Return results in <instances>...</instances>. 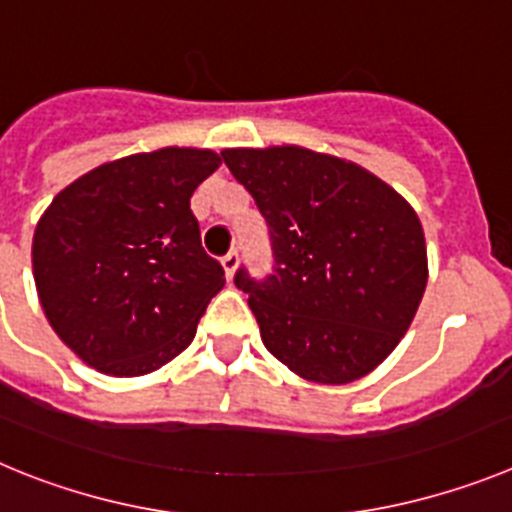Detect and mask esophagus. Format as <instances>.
Masks as SVG:
<instances>
[{
	"label": "esophagus",
	"instance_id": "esophagus-1",
	"mask_svg": "<svg viewBox=\"0 0 512 512\" xmlns=\"http://www.w3.org/2000/svg\"><path fill=\"white\" fill-rule=\"evenodd\" d=\"M223 266H225V274H228L230 279H233L235 269H238V251H228L223 256Z\"/></svg>",
	"mask_w": 512,
	"mask_h": 512
}]
</instances>
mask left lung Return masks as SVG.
<instances>
[{
	"instance_id": "8db88e82",
	"label": "left lung",
	"mask_w": 512,
	"mask_h": 512,
	"mask_svg": "<svg viewBox=\"0 0 512 512\" xmlns=\"http://www.w3.org/2000/svg\"><path fill=\"white\" fill-rule=\"evenodd\" d=\"M261 210L274 271L248 295L271 354L300 377L346 384L382 364L428 282L418 215L382 179L341 158L282 148L220 153Z\"/></svg>"
}]
</instances>
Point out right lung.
<instances>
[{
	"instance_id": "obj_1",
	"label": "right lung",
	"mask_w": 512,
	"mask_h": 512,
	"mask_svg": "<svg viewBox=\"0 0 512 512\" xmlns=\"http://www.w3.org/2000/svg\"><path fill=\"white\" fill-rule=\"evenodd\" d=\"M220 166L197 148L104 164L40 217L33 269L40 305L89 366L138 377L192 343L225 269L202 248L189 197Z\"/></svg>"
}]
</instances>
